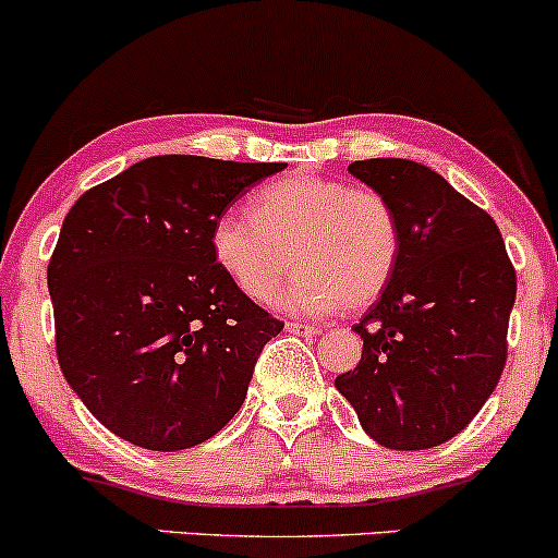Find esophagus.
<instances>
[{
  "label": "esophagus",
  "mask_w": 558,
  "mask_h": 558,
  "mask_svg": "<svg viewBox=\"0 0 558 558\" xmlns=\"http://www.w3.org/2000/svg\"><path fill=\"white\" fill-rule=\"evenodd\" d=\"M286 330H289V333H296V336H317L320 333V328H315V326H310V323H302V320H289L286 323Z\"/></svg>",
  "instance_id": "obj_1"
}]
</instances>
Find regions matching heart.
<instances>
[{
	"mask_svg": "<svg viewBox=\"0 0 558 558\" xmlns=\"http://www.w3.org/2000/svg\"><path fill=\"white\" fill-rule=\"evenodd\" d=\"M211 256L251 302L272 296L293 265L275 304L323 317L381 296L400 259V222L378 190L291 174L256 190L251 217L225 211L214 222Z\"/></svg>",
	"mask_w": 558,
	"mask_h": 558,
	"instance_id": "b5f03b06",
	"label": "heart"
}]
</instances>
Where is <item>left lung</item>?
Returning <instances> with one entry per match:
<instances>
[{
  "label": "left lung",
  "mask_w": 558,
  "mask_h": 558,
  "mask_svg": "<svg viewBox=\"0 0 558 558\" xmlns=\"http://www.w3.org/2000/svg\"><path fill=\"white\" fill-rule=\"evenodd\" d=\"M389 198L400 259L354 326L357 368L336 376L360 424L391 450H426L471 424L504 373L517 272L498 225L424 163H349Z\"/></svg>",
  "instance_id": "obj_1"
}]
</instances>
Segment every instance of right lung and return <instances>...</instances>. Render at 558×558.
<instances>
[{
	"label": "right lung",
	"instance_id": "right-lung-1",
	"mask_svg": "<svg viewBox=\"0 0 558 558\" xmlns=\"http://www.w3.org/2000/svg\"><path fill=\"white\" fill-rule=\"evenodd\" d=\"M286 163L153 156L65 214L47 267L65 381L116 437L145 450L206 442L246 400L283 323L211 256L232 201Z\"/></svg>",
	"mask_w": 558,
	"mask_h": 558
}]
</instances>
